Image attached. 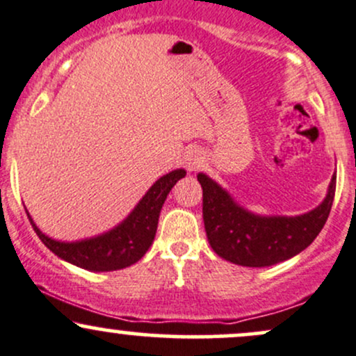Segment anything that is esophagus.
Here are the masks:
<instances>
[{
    "instance_id": "1",
    "label": "esophagus",
    "mask_w": 356,
    "mask_h": 356,
    "mask_svg": "<svg viewBox=\"0 0 356 356\" xmlns=\"http://www.w3.org/2000/svg\"><path fill=\"white\" fill-rule=\"evenodd\" d=\"M202 163H204V157H202L199 152H191V154L186 157V167L191 172L197 170L199 167H202Z\"/></svg>"
}]
</instances>
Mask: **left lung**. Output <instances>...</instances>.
<instances>
[{
	"label": "left lung",
	"mask_w": 356,
	"mask_h": 356,
	"mask_svg": "<svg viewBox=\"0 0 356 356\" xmlns=\"http://www.w3.org/2000/svg\"><path fill=\"white\" fill-rule=\"evenodd\" d=\"M202 187V220L209 245L221 259L243 267H268L292 259L319 235L333 206L337 175L326 197L300 216H259L241 208L220 184L197 174Z\"/></svg>",
	"instance_id": "left-lung-1"
}]
</instances>
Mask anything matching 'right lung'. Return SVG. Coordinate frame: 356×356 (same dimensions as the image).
<instances>
[{
    "mask_svg": "<svg viewBox=\"0 0 356 356\" xmlns=\"http://www.w3.org/2000/svg\"><path fill=\"white\" fill-rule=\"evenodd\" d=\"M184 175V169H177L160 177L147 191L145 196L136 204V208L131 211L127 220L121 221L108 233L88 238V240L72 241V243L52 240L37 228L29 211H26V216L32 222L38 238L44 241L50 252L56 253L58 259L91 272L120 270V268L130 267L135 261H138L150 248L155 233H157L160 209H162L172 187Z\"/></svg>",
    "mask_w": 356,
    "mask_h": 356,
    "instance_id": "right-lung-1",
    "label": "right lung"
}]
</instances>
